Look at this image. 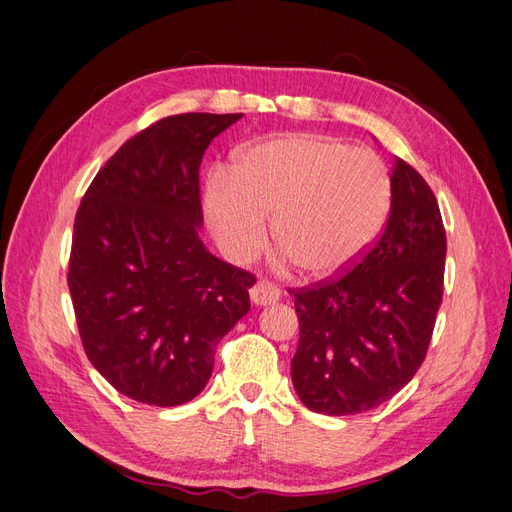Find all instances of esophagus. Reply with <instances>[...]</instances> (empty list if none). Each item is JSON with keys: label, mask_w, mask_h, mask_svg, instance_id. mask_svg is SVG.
<instances>
[{"label": "esophagus", "mask_w": 512, "mask_h": 512, "mask_svg": "<svg viewBox=\"0 0 512 512\" xmlns=\"http://www.w3.org/2000/svg\"><path fill=\"white\" fill-rule=\"evenodd\" d=\"M250 297H252L254 305H271L275 301H280V290H277L275 284H271L267 280H260L252 286Z\"/></svg>", "instance_id": "obj_1"}]
</instances>
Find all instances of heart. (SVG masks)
<instances>
[{
  "label": "heart",
  "instance_id": "b5f03b06",
  "mask_svg": "<svg viewBox=\"0 0 512 512\" xmlns=\"http://www.w3.org/2000/svg\"><path fill=\"white\" fill-rule=\"evenodd\" d=\"M205 205L230 256H254L265 243V215L273 213L277 247L303 273L331 277L361 260L382 235L393 183L374 151L290 132L245 149L232 175L215 168Z\"/></svg>",
  "mask_w": 512,
  "mask_h": 512
}]
</instances>
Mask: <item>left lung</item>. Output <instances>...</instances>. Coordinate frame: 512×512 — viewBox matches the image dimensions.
I'll use <instances>...</instances> for the list:
<instances>
[{
  "instance_id": "8db88e82",
  "label": "left lung",
  "mask_w": 512,
  "mask_h": 512,
  "mask_svg": "<svg viewBox=\"0 0 512 512\" xmlns=\"http://www.w3.org/2000/svg\"><path fill=\"white\" fill-rule=\"evenodd\" d=\"M393 205L350 271L290 288L299 348L290 363L303 404L329 416L384 404L423 365L444 292L446 232L427 181L395 158Z\"/></svg>"
}]
</instances>
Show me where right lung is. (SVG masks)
I'll return each mask as SVG.
<instances>
[{
	"mask_svg": "<svg viewBox=\"0 0 512 512\" xmlns=\"http://www.w3.org/2000/svg\"><path fill=\"white\" fill-rule=\"evenodd\" d=\"M243 113L170 115L123 143L74 218L68 288L87 359L119 393L181 406L250 312L256 277L207 252L198 170Z\"/></svg>",
	"mask_w": 512,
	"mask_h": 512,
	"instance_id": "obj_1",
	"label": "right lung"
}]
</instances>
